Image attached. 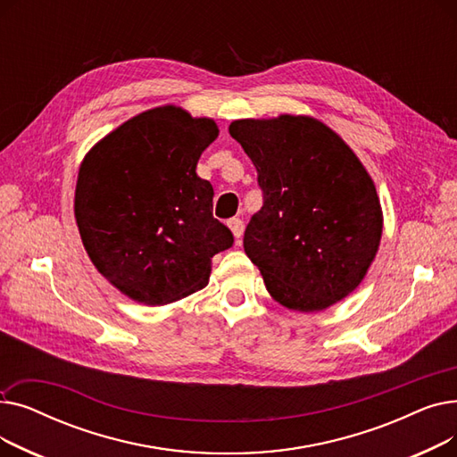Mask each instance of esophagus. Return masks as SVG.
<instances>
[{
    "mask_svg": "<svg viewBox=\"0 0 457 457\" xmlns=\"http://www.w3.org/2000/svg\"><path fill=\"white\" fill-rule=\"evenodd\" d=\"M228 226H229V229H231V233H233L235 238H241V237H243V233H245V222H243L241 219H229V220H228Z\"/></svg>",
    "mask_w": 457,
    "mask_h": 457,
    "instance_id": "esophagus-1",
    "label": "esophagus"
}]
</instances>
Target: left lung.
Instances as JSON below:
<instances>
[{
  "label": "left lung",
  "instance_id": "1",
  "mask_svg": "<svg viewBox=\"0 0 457 457\" xmlns=\"http://www.w3.org/2000/svg\"><path fill=\"white\" fill-rule=\"evenodd\" d=\"M229 135L257 170L262 207L245 252L281 305L313 313L346 298L376 257L383 214L372 178L320 120H235Z\"/></svg>",
  "mask_w": 457,
  "mask_h": 457
}]
</instances>
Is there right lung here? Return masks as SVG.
<instances>
[{
	"instance_id": "add662e5",
	"label": "right lung",
	"mask_w": 457,
	"mask_h": 457,
	"mask_svg": "<svg viewBox=\"0 0 457 457\" xmlns=\"http://www.w3.org/2000/svg\"><path fill=\"white\" fill-rule=\"evenodd\" d=\"M216 137L214 120L162 105L129 118L85 155L74 200L81 241L131 300L164 305L204 289L212 255L231 248V231L212 216V185L196 174Z\"/></svg>"
}]
</instances>
